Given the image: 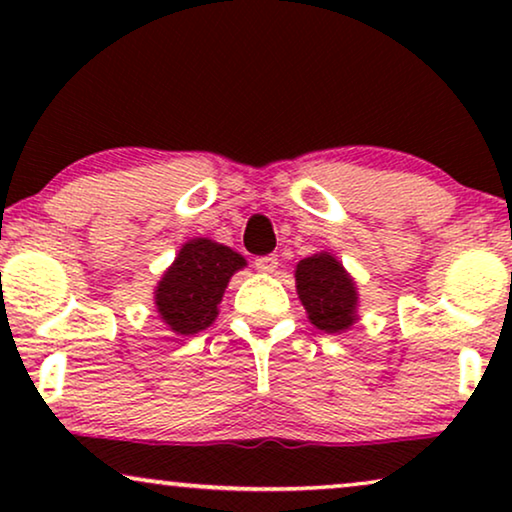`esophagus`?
I'll use <instances>...</instances> for the list:
<instances>
[{"instance_id": "obj_1", "label": "esophagus", "mask_w": 512, "mask_h": 512, "mask_svg": "<svg viewBox=\"0 0 512 512\" xmlns=\"http://www.w3.org/2000/svg\"><path fill=\"white\" fill-rule=\"evenodd\" d=\"M254 265H256L258 272H265V275H268V272H275L277 270L279 258L277 256H261V258H256Z\"/></svg>"}]
</instances>
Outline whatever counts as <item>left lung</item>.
<instances>
[{
	"label": "left lung",
	"mask_w": 512,
	"mask_h": 512,
	"mask_svg": "<svg viewBox=\"0 0 512 512\" xmlns=\"http://www.w3.org/2000/svg\"><path fill=\"white\" fill-rule=\"evenodd\" d=\"M296 291L319 331L345 333L359 321L356 282L331 251H317L296 265Z\"/></svg>",
	"instance_id": "obj_1"
}]
</instances>
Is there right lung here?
Returning a JSON list of instances; mask_svg holds the SVG:
<instances>
[{"mask_svg": "<svg viewBox=\"0 0 512 512\" xmlns=\"http://www.w3.org/2000/svg\"><path fill=\"white\" fill-rule=\"evenodd\" d=\"M242 268H247L244 256L226 244L209 237L184 242L153 291L160 321L177 335L205 331L219 317L230 277Z\"/></svg>", "mask_w": 512, "mask_h": 512, "instance_id": "1", "label": "right lung"}]
</instances>
